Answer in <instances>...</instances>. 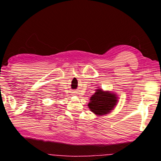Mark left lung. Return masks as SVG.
<instances>
[{
	"instance_id": "1",
	"label": "left lung",
	"mask_w": 161,
	"mask_h": 161,
	"mask_svg": "<svg viewBox=\"0 0 161 161\" xmlns=\"http://www.w3.org/2000/svg\"><path fill=\"white\" fill-rule=\"evenodd\" d=\"M117 97L115 94L104 92L101 89L97 91L90 98L88 106L91 111L97 116L109 114L117 103Z\"/></svg>"
}]
</instances>
